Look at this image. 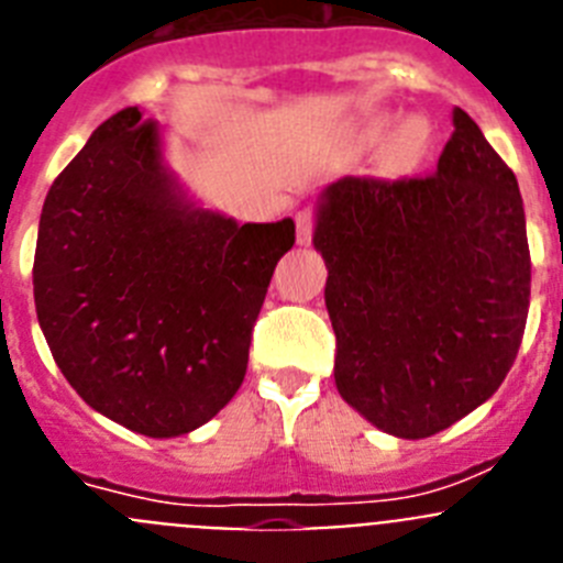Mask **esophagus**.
I'll return each instance as SVG.
<instances>
[{
	"label": "esophagus",
	"mask_w": 563,
	"mask_h": 563,
	"mask_svg": "<svg viewBox=\"0 0 563 563\" xmlns=\"http://www.w3.org/2000/svg\"><path fill=\"white\" fill-rule=\"evenodd\" d=\"M312 233H316V211L305 208V211L296 213V236L301 245H310Z\"/></svg>",
	"instance_id": "obj_1"
}]
</instances>
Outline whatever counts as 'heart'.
Masks as SVG:
<instances>
[{
	"label": "heart",
	"instance_id": "1",
	"mask_svg": "<svg viewBox=\"0 0 563 563\" xmlns=\"http://www.w3.org/2000/svg\"><path fill=\"white\" fill-rule=\"evenodd\" d=\"M386 129H389V121H386V118H377V121H372L369 126H366L363 137H366V141H377V137L386 134ZM426 146H429V126L422 121H406L389 141L386 163H389V168H397V172L411 168L422 157Z\"/></svg>",
	"mask_w": 563,
	"mask_h": 563
}]
</instances>
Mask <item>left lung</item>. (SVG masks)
<instances>
[{
	"instance_id": "left-lung-1",
	"label": "left lung",
	"mask_w": 563,
	"mask_h": 563,
	"mask_svg": "<svg viewBox=\"0 0 563 563\" xmlns=\"http://www.w3.org/2000/svg\"><path fill=\"white\" fill-rule=\"evenodd\" d=\"M312 242L352 409L422 440L499 389L525 335L530 247L516 174L471 114L454 109L431 174L332 183Z\"/></svg>"
}]
</instances>
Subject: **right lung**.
<instances>
[{
	"mask_svg": "<svg viewBox=\"0 0 563 563\" xmlns=\"http://www.w3.org/2000/svg\"><path fill=\"white\" fill-rule=\"evenodd\" d=\"M292 242V220L236 225L183 202L157 123L126 107L49 186L38 324L92 409L137 434H188L245 380L253 324Z\"/></svg>",
	"mask_w": 563,
	"mask_h": 563,
	"instance_id": "right-lung-1",
	"label": "right lung"
}]
</instances>
